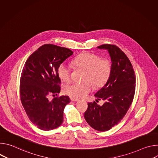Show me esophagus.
<instances>
[{"label": "esophagus", "mask_w": 158, "mask_h": 158, "mask_svg": "<svg viewBox=\"0 0 158 158\" xmlns=\"http://www.w3.org/2000/svg\"><path fill=\"white\" fill-rule=\"evenodd\" d=\"M71 101H74V102H77L79 101V99H76V98H71Z\"/></svg>", "instance_id": "1"}]
</instances>
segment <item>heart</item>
<instances>
[{
    "instance_id": "b5f03b06",
    "label": "heart",
    "mask_w": 158,
    "mask_h": 158,
    "mask_svg": "<svg viewBox=\"0 0 158 158\" xmlns=\"http://www.w3.org/2000/svg\"><path fill=\"white\" fill-rule=\"evenodd\" d=\"M77 67L85 71L84 82H73L66 85L64 93L74 98H81L87 96L95 87H102L108 81L111 73V63L107 59H101L96 54L83 53L78 56L74 60ZM59 78L64 82L71 80V69L65 62L61 63L57 68Z\"/></svg>"
}]
</instances>
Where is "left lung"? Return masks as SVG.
<instances>
[{"mask_svg": "<svg viewBox=\"0 0 158 158\" xmlns=\"http://www.w3.org/2000/svg\"><path fill=\"white\" fill-rule=\"evenodd\" d=\"M108 51L111 60V73L104 84L95 94L100 106L89 102L84 118L90 126L106 131L118 124L126 115L132 102L136 87V76L126 55L115 45L103 44L98 47ZM97 101V100H96Z\"/></svg>", "mask_w": 158, "mask_h": 158, "instance_id": "left-lung-1", "label": "left lung"}]
</instances>
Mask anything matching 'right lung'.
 <instances>
[{
  "instance_id": "1",
  "label": "right lung",
  "mask_w": 158,
  "mask_h": 158,
  "mask_svg": "<svg viewBox=\"0 0 158 158\" xmlns=\"http://www.w3.org/2000/svg\"><path fill=\"white\" fill-rule=\"evenodd\" d=\"M73 54L67 48L45 44L29 56L22 69L21 102L29 119L41 130L54 129L63 122L64 109L70 102L69 98L62 96L49 101L48 96L60 93L57 68Z\"/></svg>"
}]
</instances>
